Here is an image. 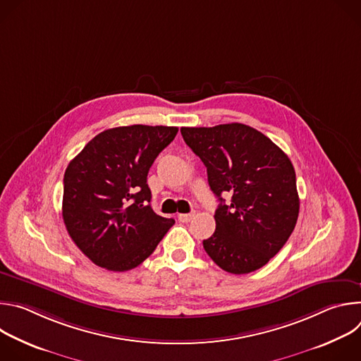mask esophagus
Wrapping results in <instances>:
<instances>
[{
    "label": "esophagus",
    "mask_w": 361,
    "mask_h": 361,
    "mask_svg": "<svg viewBox=\"0 0 361 361\" xmlns=\"http://www.w3.org/2000/svg\"><path fill=\"white\" fill-rule=\"evenodd\" d=\"M192 217H194V213H188V214H178V216H177L178 221H181V223H188V221H191V220H192Z\"/></svg>",
    "instance_id": "esophagus-1"
}]
</instances>
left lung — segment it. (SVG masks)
Segmentation results:
<instances>
[{
	"instance_id": "left-lung-1",
	"label": "left lung",
	"mask_w": 361,
	"mask_h": 361,
	"mask_svg": "<svg viewBox=\"0 0 361 361\" xmlns=\"http://www.w3.org/2000/svg\"><path fill=\"white\" fill-rule=\"evenodd\" d=\"M181 135L207 167L220 201L216 231L202 241L205 252L231 274L262 269L287 243L298 217L295 171L287 154L240 123L183 127ZM221 193L232 195L231 204Z\"/></svg>"
}]
</instances>
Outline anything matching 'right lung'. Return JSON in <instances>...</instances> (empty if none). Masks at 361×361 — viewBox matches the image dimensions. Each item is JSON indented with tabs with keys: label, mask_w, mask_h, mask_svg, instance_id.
I'll return each instance as SVG.
<instances>
[{
	"label": "right lung",
	"mask_w": 361,
	"mask_h": 361,
	"mask_svg": "<svg viewBox=\"0 0 361 361\" xmlns=\"http://www.w3.org/2000/svg\"><path fill=\"white\" fill-rule=\"evenodd\" d=\"M177 127L127 126L95 135L64 174L63 219L88 259L128 271L156 250L176 223L154 213L147 174Z\"/></svg>",
	"instance_id": "add662e5"
}]
</instances>
